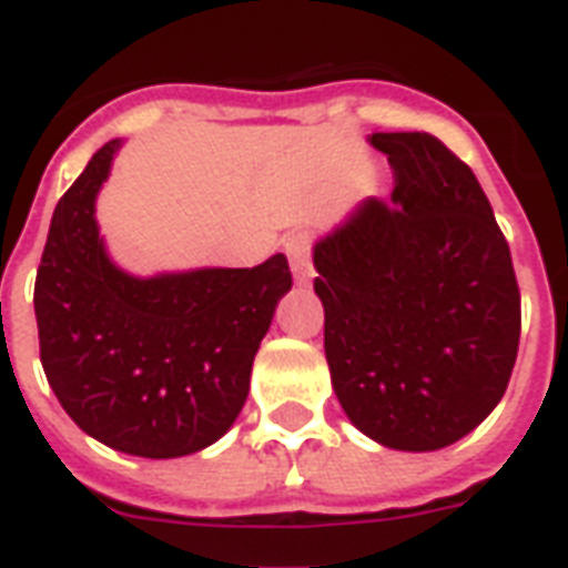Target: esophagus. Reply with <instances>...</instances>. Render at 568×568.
I'll use <instances>...</instances> for the list:
<instances>
[{
    "label": "esophagus",
    "instance_id": "1",
    "mask_svg": "<svg viewBox=\"0 0 568 568\" xmlns=\"http://www.w3.org/2000/svg\"><path fill=\"white\" fill-rule=\"evenodd\" d=\"M284 250H287L290 266H293V275L298 284H307L313 278V266H311V241H307V234H290L287 243H284Z\"/></svg>",
    "mask_w": 568,
    "mask_h": 568
}]
</instances>
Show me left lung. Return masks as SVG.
Returning a JSON list of instances; mask_svg holds the SVG:
<instances>
[{"label": "left lung", "instance_id": "1", "mask_svg": "<svg viewBox=\"0 0 568 568\" xmlns=\"http://www.w3.org/2000/svg\"><path fill=\"white\" fill-rule=\"evenodd\" d=\"M395 191L313 246L342 409L383 447L429 453L494 412L519 348V287L470 168L429 133H374Z\"/></svg>", "mask_w": 568, "mask_h": 568}]
</instances>
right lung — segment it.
Listing matches in <instances>:
<instances>
[{
	"label": "right lung",
	"instance_id": "add662e5",
	"mask_svg": "<svg viewBox=\"0 0 568 568\" xmlns=\"http://www.w3.org/2000/svg\"><path fill=\"white\" fill-rule=\"evenodd\" d=\"M119 139L60 196L34 284L40 363L65 415L106 447L180 458L226 435L293 287L287 257L135 278L112 264L95 196Z\"/></svg>",
	"mask_w": 568,
	"mask_h": 568
}]
</instances>
